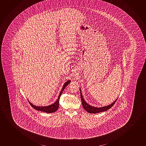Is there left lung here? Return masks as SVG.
<instances>
[{
	"label": "left lung",
	"mask_w": 146,
	"mask_h": 146,
	"mask_svg": "<svg viewBox=\"0 0 146 146\" xmlns=\"http://www.w3.org/2000/svg\"><path fill=\"white\" fill-rule=\"evenodd\" d=\"M80 90L81 99L83 107L84 108L85 110H86L87 112H89L90 113H100V112H103L104 111H106L110 109V108L114 105L117 100V99H116L112 104L106 106H104V107L100 108H95L94 106H92L89 105L88 104H87L83 97L82 93L81 92V89H80Z\"/></svg>",
	"instance_id": "left-lung-1"
}]
</instances>
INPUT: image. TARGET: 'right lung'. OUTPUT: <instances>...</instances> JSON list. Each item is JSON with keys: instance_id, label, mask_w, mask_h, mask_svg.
Wrapping results in <instances>:
<instances>
[{"instance_id": "add662e5", "label": "right lung", "mask_w": 146, "mask_h": 146, "mask_svg": "<svg viewBox=\"0 0 146 146\" xmlns=\"http://www.w3.org/2000/svg\"><path fill=\"white\" fill-rule=\"evenodd\" d=\"M70 83V80L66 82L64 84L63 87L61 91L60 92L59 97L58 98V100L57 101L55 102L54 104L50 105V106H34L33 104H31L29 100V103L30 104V105L32 106L33 108H34V109H35L36 110H40L42 111L43 112H46V113H53L56 111L58 109L59 106V100L60 96H61L62 93L63 92L65 88Z\"/></svg>"}]
</instances>
